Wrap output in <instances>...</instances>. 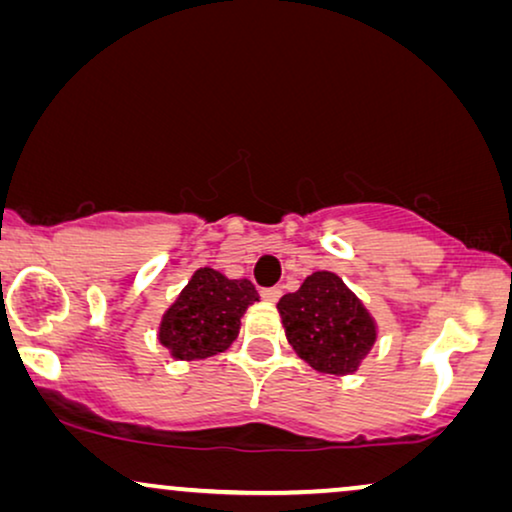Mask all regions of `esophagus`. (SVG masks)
I'll return each instance as SVG.
<instances>
[{"mask_svg":"<svg viewBox=\"0 0 512 512\" xmlns=\"http://www.w3.org/2000/svg\"><path fill=\"white\" fill-rule=\"evenodd\" d=\"M261 296L268 300V303H277L279 298H282V289L279 286H270V289H263Z\"/></svg>","mask_w":512,"mask_h":512,"instance_id":"34e87169","label":"esophagus"}]
</instances>
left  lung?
Returning <instances> with one entry per match:
<instances>
[{"mask_svg":"<svg viewBox=\"0 0 512 512\" xmlns=\"http://www.w3.org/2000/svg\"><path fill=\"white\" fill-rule=\"evenodd\" d=\"M284 333L300 359L324 375H352L377 342V321L331 270H317L277 303Z\"/></svg>","mask_w":512,"mask_h":512,"instance_id":"obj_1","label":"left lung"}]
</instances>
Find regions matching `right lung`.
Segmentation results:
<instances>
[{
  "mask_svg": "<svg viewBox=\"0 0 512 512\" xmlns=\"http://www.w3.org/2000/svg\"><path fill=\"white\" fill-rule=\"evenodd\" d=\"M258 303L249 279H230L214 268H198L167 307L158 324V342L177 361H200L233 345L242 317Z\"/></svg>",
  "mask_w": 512,
  "mask_h": 512,
  "instance_id": "add662e5",
  "label": "right lung"
}]
</instances>
